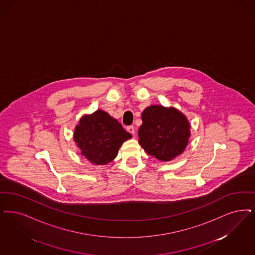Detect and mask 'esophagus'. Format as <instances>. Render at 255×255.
Returning a JSON list of instances; mask_svg holds the SVG:
<instances>
[{
  "label": "esophagus",
  "instance_id": "34e87169",
  "mask_svg": "<svg viewBox=\"0 0 255 255\" xmlns=\"http://www.w3.org/2000/svg\"><path fill=\"white\" fill-rule=\"evenodd\" d=\"M127 131L130 132V133L133 134V133H134V128H133V126H132V125L128 126V127H127Z\"/></svg>",
  "mask_w": 255,
  "mask_h": 255
}]
</instances>
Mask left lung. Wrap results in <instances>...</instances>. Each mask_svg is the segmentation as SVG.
<instances>
[{"mask_svg":"<svg viewBox=\"0 0 255 255\" xmlns=\"http://www.w3.org/2000/svg\"><path fill=\"white\" fill-rule=\"evenodd\" d=\"M190 124L174 108L152 105L142 113L138 142L146 153L169 161L182 153L190 137Z\"/></svg>","mask_w":255,"mask_h":255,"instance_id":"obj_1","label":"left lung"}]
</instances>
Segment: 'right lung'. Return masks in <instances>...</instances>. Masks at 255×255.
<instances>
[{
	"label": "right lung",
	"mask_w": 255,
	"mask_h": 255,
	"mask_svg": "<svg viewBox=\"0 0 255 255\" xmlns=\"http://www.w3.org/2000/svg\"><path fill=\"white\" fill-rule=\"evenodd\" d=\"M131 137L121 123L102 110L83 117L74 133L82 154L97 165L111 162L123 141Z\"/></svg>",
	"instance_id": "right-lung-1"
}]
</instances>
